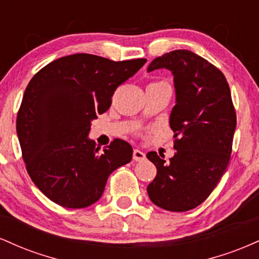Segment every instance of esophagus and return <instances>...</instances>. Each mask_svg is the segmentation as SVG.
Wrapping results in <instances>:
<instances>
[{
  "instance_id": "34e87169",
  "label": "esophagus",
  "mask_w": 259,
  "mask_h": 259,
  "mask_svg": "<svg viewBox=\"0 0 259 259\" xmlns=\"http://www.w3.org/2000/svg\"><path fill=\"white\" fill-rule=\"evenodd\" d=\"M145 158H146V154L142 152V151L134 150V152H133L134 160H136V162H142V160H145Z\"/></svg>"
}]
</instances>
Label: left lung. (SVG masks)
Segmentation results:
<instances>
[{
    "mask_svg": "<svg viewBox=\"0 0 259 259\" xmlns=\"http://www.w3.org/2000/svg\"><path fill=\"white\" fill-rule=\"evenodd\" d=\"M168 69L174 76L175 106L169 117L175 154L147 158L157 175L147 186L150 200L170 212L200 206L224 174L231 154L236 114L229 84L218 68L187 50L154 58L147 72Z\"/></svg>",
    "mask_w": 259,
    "mask_h": 259,
    "instance_id": "8db88e82",
    "label": "left lung"
}]
</instances>
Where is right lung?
<instances>
[{"instance_id": "obj_1", "label": "right lung", "mask_w": 259, "mask_h": 259, "mask_svg": "<svg viewBox=\"0 0 259 259\" xmlns=\"http://www.w3.org/2000/svg\"><path fill=\"white\" fill-rule=\"evenodd\" d=\"M146 62L76 53L32 76L18 112L17 134L32 183L55 203L91 206L102 196L109 175L132 160L126 141L115 139L101 153L89 133L97 114L111 107L115 89Z\"/></svg>"}]
</instances>
